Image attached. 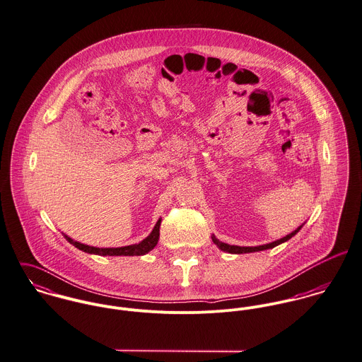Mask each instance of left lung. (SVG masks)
Returning <instances> with one entry per match:
<instances>
[{
    "label": "left lung",
    "mask_w": 362,
    "mask_h": 362,
    "mask_svg": "<svg viewBox=\"0 0 362 362\" xmlns=\"http://www.w3.org/2000/svg\"><path fill=\"white\" fill-rule=\"evenodd\" d=\"M301 229V226L298 229H296L294 232H291L290 235H287L286 238H283L281 240L274 241V243H269V244H264V245H258V247H240V245H230V244H226V243H222V241L218 240L215 236H212V241L222 250V251H226V252H230V254H245V252H255V251H262V250H268V248H274L276 245H279L281 243L291 239L298 230Z\"/></svg>",
    "instance_id": "8db88e82"
}]
</instances>
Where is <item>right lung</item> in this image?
I'll return each mask as SVG.
<instances>
[{
    "instance_id": "obj_1",
    "label": "right lung",
    "mask_w": 362,
    "mask_h": 362,
    "mask_svg": "<svg viewBox=\"0 0 362 362\" xmlns=\"http://www.w3.org/2000/svg\"><path fill=\"white\" fill-rule=\"evenodd\" d=\"M160 226H161V219L157 222V225L154 226L153 232L144 239L140 241L139 244H132V245H126V247H118V248H98V247H90L86 244H81L78 241L72 240L71 238L65 236L66 240L71 244H74L76 248H79L84 252L88 254H97V255H110V257H117V255H144L148 251H151L160 239Z\"/></svg>"
}]
</instances>
